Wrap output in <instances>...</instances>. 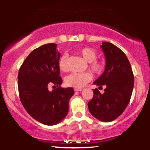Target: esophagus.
<instances>
[{"instance_id": "34e87169", "label": "esophagus", "mask_w": 150, "mask_h": 150, "mask_svg": "<svg viewBox=\"0 0 150 150\" xmlns=\"http://www.w3.org/2000/svg\"><path fill=\"white\" fill-rule=\"evenodd\" d=\"M82 88H75L74 89V91H82Z\"/></svg>"}]
</instances>
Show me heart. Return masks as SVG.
<instances>
[{"mask_svg":"<svg viewBox=\"0 0 150 150\" xmlns=\"http://www.w3.org/2000/svg\"><path fill=\"white\" fill-rule=\"evenodd\" d=\"M85 60L89 63V69L95 74H99L103 69V63L100 61L96 60L97 53L89 47H85L77 51ZM59 68L62 72H66L69 69L67 65V55L63 54L59 60ZM91 79V75L88 72H73L65 77V81L67 86L80 88L89 82Z\"/></svg>","mask_w":150,"mask_h":150,"instance_id":"obj_1","label":"heart"}]
</instances>
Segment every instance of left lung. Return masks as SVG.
Wrapping results in <instances>:
<instances>
[{
  "label": "left lung",
  "instance_id": "8db88e82",
  "mask_svg": "<svg viewBox=\"0 0 150 150\" xmlns=\"http://www.w3.org/2000/svg\"><path fill=\"white\" fill-rule=\"evenodd\" d=\"M101 47L105 57V71L93 83L106 88L103 94L97 89L93 90L88 108L97 120L110 122L127 108L134 88V76L129 61L122 50L108 42H103Z\"/></svg>",
  "mask_w": 150,
  "mask_h": 150
}]
</instances>
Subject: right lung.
Returning a JSON list of instances; mask_svg holds the SVG:
<instances>
[{
  "instance_id": "obj_1",
  "label": "right lung",
  "mask_w": 150,
  "mask_h": 150,
  "mask_svg": "<svg viewBox=\"0 0 150 150\" xmlns=\"http://www.w3.org/2000/svg\"><path fill=\"white\" fill-rule=\"evenodd\" d=\"M54 43L45 44L30 53L21 66L18 87L21 103L27 113L47 125H56L67 115L73 88H62L59 60ZM56 88L52 92L49 85Z\"/></svg>"
}]
</instances>
